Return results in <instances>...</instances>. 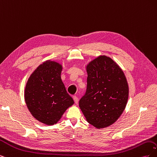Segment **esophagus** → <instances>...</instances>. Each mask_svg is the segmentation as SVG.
<instances>
[{
    "label": "esophagus",
    "mask_w": 157,
    "mask_h": 157,
    "mask_svg": "<svg viewBox=\"0 0 157 157\" xmlns=\"http://www.w3.org/2000/svg\"><path fill=\"white\" fill-rule=\"evenodd\" d=\"M73 99H74V101H75V103L77 104L78 102V98L77 96H74L73 97Z\"/></svg>",
    "instance_id": "34e87169"
}]
</instances>
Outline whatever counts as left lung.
<instances>
[{"label": "left lung", "instance_id": "1", "mask_svg": "<svg viewBox=\"0 0 157 157\" xmlns=\"http://www.w3.org/2000/svg\"><path fill=\"white\" fill-rule=\"evenodd\" d=\"M86 93L79 107L86 121L98 128L111 125L120 117L128 98L125 75L112 59L100 56L86 66Z\"/></svg>", "mask_w": 157, "mask_h": 157}]
</instances>
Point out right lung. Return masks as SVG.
Listing matches in <instances>:
<instances>
[{
    "mask_svg": "<svg viewBox=\"0 0 157 157\" xmlns=\"http://www.w3.org/2000/svg\"><path fill=\"white\" fill-rule=\"evenodd\" d=\"M62 66L52 61L40 65L28 79L25 101L31 115L47 125L56 124L74 103L61 78Z\"/></svg>",
    "mask_w": 157,
    "mask_h": 157,
    "instance_id": "obj_1",
    "label": "right lung"
}]
</instances>
